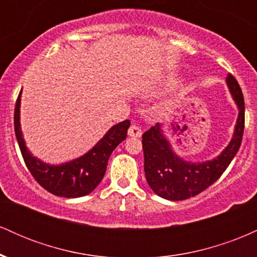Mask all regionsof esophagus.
<instances>
[{"instance_id": "1", "label": "esophagus", "mask_w": 257, "mask_h": 257, "mask_svg": "<svg viewBox=\"0 0 257 257\" xmlns=\"http://www.w3.org/2000/svg\"><path fill=\"white\" fill-rule=\"evenodd\" d=\"M141 134H143V132H141L140 126H138V125H135V124H133V125L129 126L128 135L131 138H140Z\"/></svg>"}]
</instances>
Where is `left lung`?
<instances>
[{"label": "left lung", "mask_w": 257, "mask_h": 257, "mask_svg": "<svg viewBox=\"0 0 257 257\" xmlns=\"http://www.w3.org/2000/svg\"><path fill=\"white\" fill-rule=\"evenodd\" d=\"M226 84L238 107V117L231 141L217 157L205 162L181 158L173 150L159 123L144 133V170L147 184L162 198L184 200L197 196L222 175L237 155L244 132V98L237 79L231 73L227 75Z\"/></svg>", "instance_id": "left-lung-1"}]
</instances>
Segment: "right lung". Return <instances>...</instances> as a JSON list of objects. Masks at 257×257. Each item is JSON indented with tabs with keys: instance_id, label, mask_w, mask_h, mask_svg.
<instances>
[{
	"instance_id": "add662e5",
	"label": "right lung",
	"mask_w": 257,
	"mask_h": 257,
	"mask_svg": "<svg viewBox=\"0 0 257 257\" xmlns=\"http://www.w3.org/2000/svg\"><path fill=\"white\" fill-rule=\"evenodd\" d=\"M20 101L22 91L14 111V132L26 167L35 180L48 192L65 198H77L93 192L104 178L111 153L126 138L131 120L111 126L96 145L81 157L61 164H49L35 157L26 147L20 125Z\"/></svg>"
}]
</instances>
